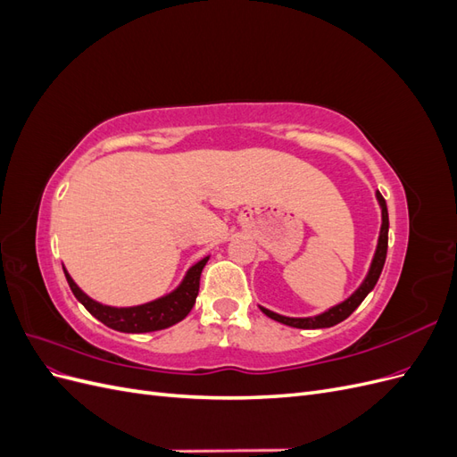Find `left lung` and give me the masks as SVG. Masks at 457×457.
<instances>
[{"mask_svg": "<svg viewBox=\"0 0 457 457\" xmlns=\"http://www.w3.org/2000/svg\"><path fill=\"white\" fill-rule=\"evenodd\" d=\"M378 202L381 205V232H379V242H378V250H376V255H373V261H371V267H370V272L366 276V280L362 282V286L356 289V292L349 297L345 299L343 303H339V305L328 309L326 312L318 314V316H311V318H289V316H282V314H276L265 307H261V311L265 312L269 318H272V320L280 322V324H286V326H292V328H301V329H318V328H331L336 326L339 322H343L345 318H349L354 309L361 305V303L364 301V297L371 292L373 287H376L378 280H379V274L383 270V265H385V259H386V244H389V213H386V204H385V198L378 192Z\"/></svg>", "mask_w": 457, "mask_h": 457, "instance_id": "obj_1", "label": "left lung"}]
</instances>
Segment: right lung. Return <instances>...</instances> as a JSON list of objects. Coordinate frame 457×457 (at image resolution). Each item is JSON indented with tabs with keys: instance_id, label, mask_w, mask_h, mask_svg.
Instances as JSON below:
<instances>
[{
	"instance_id": "add662e5",
	"label": "right lung",
	"mask_w": 457,
	"mask_h": 457,
	"mask_svg": "<svg viewBox=\"0 0 457 457\" xmlns=\"http://www.w3.org/2000/svg\"><path fill=\"white\" fill-rule=\"evenodd\" d=\"M207 259L210 257H205L198 261L195 267H190L181 286H179L170 295L145 303V305H139V307H126V309L101 305V303L93 301L91 297H87L84 292H81L66 270H64V276L76 299L96 318V320H101L104 326L112 329L126 331V334H146V331H158L181 322L183 318L190 312V309L195 307L198 289H200V274H202V269L205 267Z\"/></svg>"
}]
</instances>
